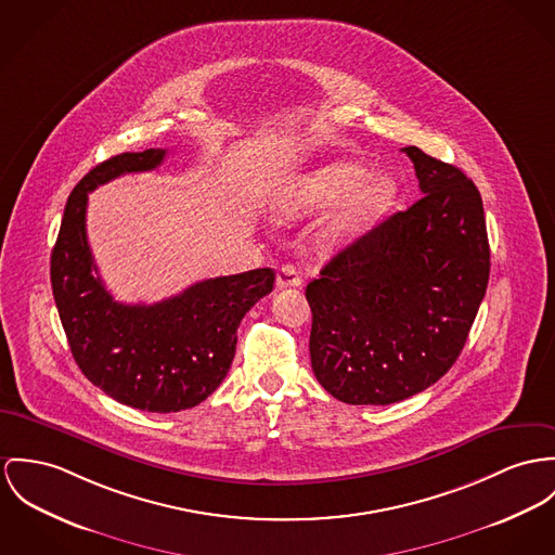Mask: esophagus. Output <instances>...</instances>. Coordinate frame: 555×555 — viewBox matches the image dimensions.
Listing matches in <instances>:
<instances>
[{
	"instance_id": "34e87169",
	"label": "esophagus",
	"mask_w": 555,
	"mask_h": 555,
	"mask_svg": "<svg viewBox=\"0 0 555 555\" xmlns=\"http://www.w3.org/2000/svg\"><path fill=\"white\" fill-rule=\"evenodd\" d=\"M301 285V274L294 263H285L283 268H279L276 274V287L279 289H287V287H299Z\"/></svg>"
}]
</instances>
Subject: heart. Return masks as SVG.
I'll return each instance as SVG.
<instances>
[{"instance_id": "1", "label": "heart", "mask_w": 555, "mask_h": 555, "mask_svg": "<svg viewBox=\"0 0 555 555\" xmlns=\"http://www.w3.org/2000/svg\"><path fill=\"white\" fill-rule=\"evenodd\" d=\"M395 196L397 183L392 177L370 175V169L359 163L336 160L292 177L272 198V217L276 221H298L338 204L321 230V243L340 245L386 211Z\"/></svg>"}]
</instances>
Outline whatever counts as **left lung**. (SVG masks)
I'll use <instances>...</instances> for the list:
<instances>
[{"mask_svg":"<svg viewBox=\"0 0 555 555\" xmlns=\"http://www.w3.org/2000/svg\"><path fill=\"white\" fill-rule=\"evenodd\" d=\"M403 152L423 198L341 249L306 287L312 372L350 405H388L437 383L488 287L479 190L416 145Z\"/></svg>","mask_w":555,"mask_h":555,"instance_id":"obj_1","label":"left lung"}]
</instances>
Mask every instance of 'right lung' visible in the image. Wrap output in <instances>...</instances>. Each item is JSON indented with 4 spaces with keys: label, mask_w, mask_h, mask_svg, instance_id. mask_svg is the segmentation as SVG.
I'll use <instances>...</instances> for the list:
<instances>
[{
    "label": "right lung",
    "mask_w": 555,
    "mask_h": 555,
    "mask_svg": "<svg viewBox=\"0 0 555 555\" xmlns=\"http://www.w3.org/2000/svg\"><path fill=\"white\" fill-rule=\"evenodd\" d=\"M167 150L125 152L74 188L50 256V281L72 354L86 378L143 412H181L225 378L236 330L274 285L272 268L201 281L158 304H122L105 289L86 238L88 192L127 172L152 171Z\"/></svg>",
    "instance_id": "add662e5"
}]
</instances>
